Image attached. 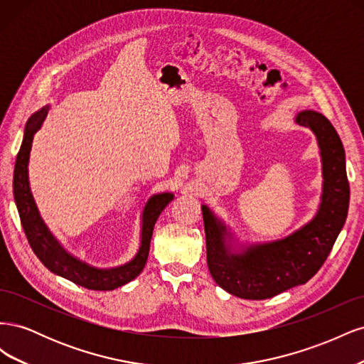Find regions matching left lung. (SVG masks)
<instances>
[{
    "mask_svg": "<svg viewBox=\"0 0 364 364\" xmlns=\"http://www.w3.org/2000/svg\"><path fill=\"white\" fill-rule=\"evenodd\" d=\"M296 123L313 130L322 158L321 205L310 222L281 240L235 247L226 225L202 205L209 273L220 287L241 299H269L310 281L346 222L349 183L340 136L316 111H301Z\"/></svg>",
    "mask_w": 364,
    "mask_h": 364,
    "instance_id": "1",
    "label": "left lung"
}]
</instances>
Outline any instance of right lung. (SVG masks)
Here are the masks:
<instances>
[{"label": "right lung", "instance_id": "obj_1", "mask_svg": "<svg viewBox=\"0 0 364 364\" xmlns=\"http://www.w3.org/2000/svg\"><path fill=\"white\" fill-rule=\"evenodd\" d=\"M50 106H43L38 112L33 114L24 129L23 144L18 151L15 171H14V196L15 203L19 213L21 223H23L24 232L27 235L28 243L36 253V257L50 272L59 277L68 279L77 285H82L90 290H114L121 287L132 279H135L144 269L149 250L150 240L159 214L164 208L173 200L171 193L153 194L147 200L144 211H142V226H141V245L134 259L123 264V266L111 269H98L90 264L73 257L62 247L59 241L50 232L47 225L39 214L33 194L30 191L28 182V159L33 136L41 129L43 119L48 115Z\"/></svg>", "mask_w": 364, "mask_h": 364}]
</instances>
